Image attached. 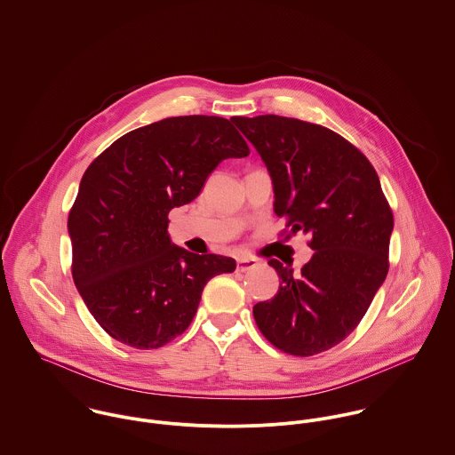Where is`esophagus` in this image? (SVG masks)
<instances>
[{"label": "esophagus", "instance_id": "obj_1", "mask_svg": "<svg viewBox=\"0 0 455 455\" xmlns=\"http://www.w3.org/2000/svg\"><path fill=\"white\" fill-rule=\"evenodd\" d=\"M258 265V261L254 258H246V256H241L237 258V272H248Z\"/></svg>", "mask_w": 455, "mask_h": 455}]
</instances>
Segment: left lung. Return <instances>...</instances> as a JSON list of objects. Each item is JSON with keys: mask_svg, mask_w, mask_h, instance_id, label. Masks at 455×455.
<instances>
[{"mask_svg": "<svg viewBox=\"0 0 455 455\" xmlns=\"http://www.w3.org/2000/svg\"><path fill=\"white\" fill-rule=\"evenodd\" d=\"M232 122L270 172L275 214L314 250L300 274L268 259L283 283L252 307L254 321L283 353H324L353 333L387 275L393 211L370 160L340 134L279 115Z\"/></svg>", "mask_w": 455, "mask_h": 455, "instance_id": "left-lung-1", "label": "left lung"}]
</instances>
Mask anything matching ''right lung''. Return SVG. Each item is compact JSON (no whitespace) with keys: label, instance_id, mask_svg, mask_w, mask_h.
Listing matches in <instances>:
<instances>
[{"label":"right lung","instance_id":"right-lung-1","mask_svg":"<svg viewBox=\"0 0 455 455\" xmlns=\"http://www.w3.org/2000/svg\"><path fill=\"white\" fill-rule=\"evenodd\" d=\"M250 148L232 120L171 116L118 138L87 167L68 216L78 293L102 330L158 349L192 323L204 286L235 259L171 243L169 211L192 203L225 158Z\"/></svg>","mask_w":455,"mask_h":455}]
</instances>
